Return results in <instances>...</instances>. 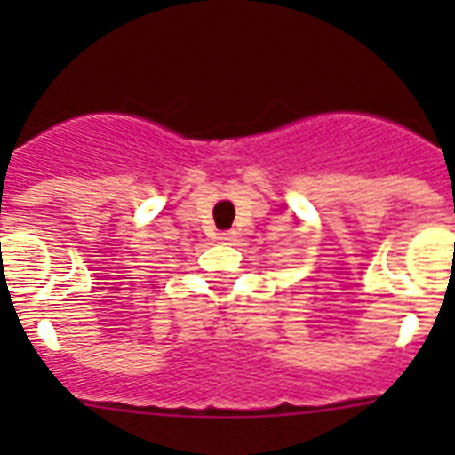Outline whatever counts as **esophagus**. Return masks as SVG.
Segmentation results:
<instances>
[{
    "label": "esophagus",
    "instance_id": "esophagus-1",
    "mask_svg": "<svg viewBox=\"0 0 455 455\" xmlns=\"http://www.w3.org/2000/svg\"><path fill=\"white\" fill-rule=\"evenodd\" d=\"M219 241H220V243H230V241H235V232H232V230L219 232Z\"/></svg>",
    "mask_w": 455,
    "mask_h": 455
}]
</instances>
